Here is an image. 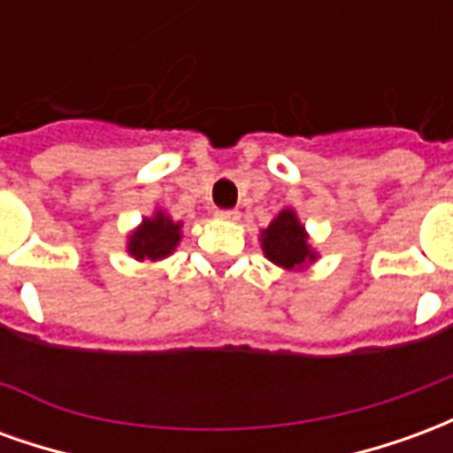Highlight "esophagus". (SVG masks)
Masks as SVG:
<instances>
[{"label": "esophagus", "instance_id": "1", "mask_svg": "<svg viewBox=\"0 0 453 453\" xmlns=\"http://www.w3.org/2000/svg\"><path fill=\"white\" fill-rule=\"evenodd\" d=\"M220 220H230V223H235V220H240V211H218L216 213Z\"/></svg>", "mask_w": 453, "mask_h": 453}]
</instances>
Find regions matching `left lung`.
Instances as JSON below:
<instances>
[{"label": "left lung", "instance_id": "1", "mask_svg": "<svg viewBox=\"0 0 453 453\" xmlns=\"http://www.w3.org/2000/svg\"><path fill=\"white\" fill-rule=\"evenodd\" d=\"M259 242L266 259L286 272L308 269L318 259V252L311 245V235L294 208L279 211V216L269 223V227L259 233Z\"/></svg>", "mask_w": 453, "mask_h": 453}]
</instances>
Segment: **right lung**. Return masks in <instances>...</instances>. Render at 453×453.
I'll list each match as a JSON object with an SVG mask.
<instances>
[{"mask_svg":"<svg viewBox=\"0 0 453 453\" xmlns=\"http://www.w3.org/2000/svg\"><path fill=\"white\" fill-rule=\"evenodd\" d=\"M181 242V220H174L167 211L155 208L152 216H145L140 220L135 230H130L126 252L138 262H162L169 255H174V250Z\"/></svg>","mask_w":453,"mask_h":453,"instance_id":"add662e5","label":"right lung"}]
</instances>
